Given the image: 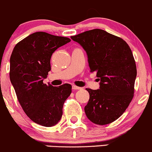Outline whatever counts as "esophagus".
<instances>
[{
  "label": "esophagus",
  "mask_w": 152,
  "mask_h": 152,
  "mask_svg": "<svg viewBox=\"0 0 152 152\" xmlns=\"http://www.w3.org/2000/svg\"><path fill=\"white\" fill-rule=\"evenodd\" d=\"M72 89L73 90H81L82 89V88L77 87V86H72Z\"/></svg>",
  "instance_id": "34e87169"
}]
</instances>
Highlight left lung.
<instances>
[{"mask_svg": "<svg viewBox=\"0 0 152 152\" xmlns=\"http://www.w3.org/2000/svg\"><path fill=\"white\" fill-rule=\"evenodd\" d=\"M86 51L91 72H96L100 87L86 88L90 99L85 107L88 118L96 125L115 121L131 102L137 70L128 43L100 29L71 36Z\"/></svg>", "mask_w": 152, "mask_h": 152, "instance_id": "left-lung-1", "label": "left lung"}]
</instances>
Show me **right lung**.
<instances>
[{
	"label": "right lung",
	"instance_id": "1",
	"mask_svg": "<svg viewBox=\"0 0 152 152\" xmlns=\"http://www.w3.org/2000/svg\"><path fill=\"white\" fill-rule=\"evenodd\" d=\"M71 41L44 32L32 33L19 42L10 58V80L18 101L35 123L51 127L61 120L63 105L72 86H47L43 80L50 70V58L57 48Z\"/></svg>",
	"mask_w": 152,
	"mask_h": 152
}]
</instances>
